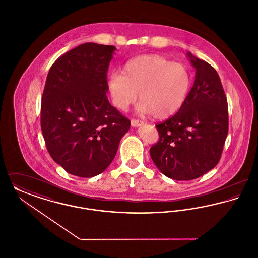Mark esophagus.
<instances>
[{
    "instance_id": "34e87169",
    "label": "esophagus",
    "mask_w": 258,
    "mask_h": 258,
    "mask_svg": "<svg viewBox=\"0 0 258 258\" xmlns=\"http://www.w3.org/2000/svg\"><path fill=\"white\" fill-rule=\"evenodd\" d=\"M131 123H132V125L134 126V127H136V126H139V125H142L143 124V122L142 121H139V120H135V119H133L132 121H131Z\"/></svg>"
}]
</instances>
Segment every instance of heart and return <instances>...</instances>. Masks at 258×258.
I'll list each match as a JSON object with an SVG mask.
<instances>
[{
  "mask_svg": "<svg viewBox=\"0 0 258 258\" xmlns=\"http://www.w3.org/2000/svg\"><path fill=\"white\" fill-rule=\"evenodd\" d=\"M190 82L183 64L159 55H143L127 61L123 74H111L107 84L112 101L120 110H126L139 93L137 110L164 119L182 107Z\"/></svg>",
  "mask_w": 258,
  "mask_h": 258,
  "instance_id": "obj_1",
  "label": "heart"
}]
</instances>
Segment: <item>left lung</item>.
Returning a JSON list of instances; mask_svg holds the SVG:
<instances>
[{
  "label": "left lung",
  "mask_w": 258,
  "mask_h": 258,
  "mask_svg": "<svg viewBox=\"0 0 258 258\" xmlns=\"http://www.w3.org/2000/svg\"><path fill=\"white\" fill-rule=\"evenodd\" d=\"M186 56L196 70L194 86L179 111L156 125L160 139L150 149L159 170L177 181L194 180L213 169L228 133L227 100L219 74L190 52Z\"/></svg>",
  "instance_id": "8db88e82"
}]
</instances>
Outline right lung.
Masks as SVG:
<instances>
[{
  "label": "right lung",
  "instance_id": "right-lung-1",
  "mask_svg": "<svg viewBox=\"0 0 258 258\" xmlns=\"http://www.w3.org/2000/svg\"><path fill=\"white\" fill-rule=\"evenodd\" d=\"M116 47L93 42L50 68L41 98V131L50 156L70 174L91 178L114 160L131 121L109 103L107 71Z\"/></svg>",
  "mask_w": 258,
  "mask_h": 258
}]
</instances>
